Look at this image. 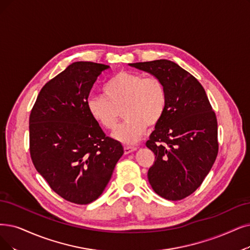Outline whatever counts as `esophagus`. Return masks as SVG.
<instances>
[{
	"label": "esophagus",
	"mask_w": 250,
	"mask_h": 250,
	"mask_svg": "<svg viewBox=\"0 0 250 250\" xmlns=\"http://www.w3.org/2000/svg\"><path fill=\"white\" fill-rule=\"evenodd\" d=\"M136 151V147L135 146H124V153L125 154H130L132 152Z\"/></svg>",
	"instance_id": "34e87169"
}]
</instances>
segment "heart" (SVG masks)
<instances>
[{
    "label": "heart",
    "instance_id": "obj_1",
    "mask_svg": "<svg viewBox=\"0 0 250 250\" xmlns=\"http://www.w3.org/2000/svg\"><path fill=\"white\" fill-rule=\"evenodd\" d=\"M104 93L88 97V113L99 126L113 130L123 109L125 122L113 134L123 144L138 142L147 126L156 125L165 113L166 89L156 77L121 72L105 83Z\"/></svg>",
    "mask_w": 250,
    "mask_h": 250
}]
</instances>
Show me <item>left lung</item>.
<instances>
[{"mask_svg": "<svg viewBox=\"0 0 250 250\" xmlns=\"http://www.w3.org/2000/svg\"><path fill=\"white\" fill-rule=\"evenodd\" d=\"M129 65L165 86V113L146 144L156 156L147 178L159 196L182 200L201 186L216 159L215 114L202 85L175 62L160 59Z\"/></svg>", "mask_w": 250, "mask_h": 250, "instance_id": "left-lung-1", "label": "left lung"}]
</instances>
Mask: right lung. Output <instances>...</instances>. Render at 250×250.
Here are the masks:
<instances>
[{"label":"right lung","mask_w":250,"mask_h":250,"mask_svg":"<svg viewBox=\"0 0 250 250\" xmlns=\"http://www.w3.org/2000/svg\"><path fill=\"white\" fill-rule=\"evenodd\" d=\"M107 68L90 62L69 64L41 89L29 116V153L37 171L76 204L103 194L124 153L87 109L92 86Z\"/></svg>","instance_id":"right-lung-1"}]
</instances>
